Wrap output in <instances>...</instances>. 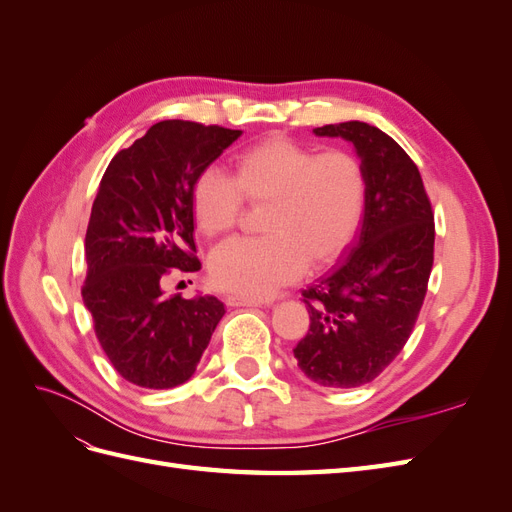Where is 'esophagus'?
Instances as JSON below:
<instances>
[{"mask_svg": "<svg viewBox=\"0 0 512 512\" xmlns=\"http://www.w3.org/2000/svg\"><path fill=\"white\" fill-rule=\"evenodd\" d=\"M226 303H228L230 307H260V305H265V301H258V299H245V297H235V294H232V297H228V299H226Z\"/></svg>", "mask_w": 512, "mask_h": 512, "instance_id": "1", "label": "esophagus"}]
</instances>
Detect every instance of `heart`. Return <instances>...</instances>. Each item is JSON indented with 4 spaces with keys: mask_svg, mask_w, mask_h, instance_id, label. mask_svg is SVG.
I'll list each match as a JSON object with an SVG mask.
<instances>
[{
    "mask_svg": "<svg viewBox=\"0 0 512 512\" xmlns=\"http://www.w3.org/2000/svg\"><path fill=\"white\" fill-rule=\"evenodd\" d=\"M267 203V235L230 239L209 258L213 284L245 299H265L297 280L305 262L327 267L352 245L367 205V170L350 151H324L273 136L232 160V177L205 168L194 181L192 207L205 235L237 226L243 205Z\"/></svg>",
    "mask_w": 512,
    "mask_h": 512,
    "instance_id": "obj_1",
    "label": "heart"
}]
</instances>
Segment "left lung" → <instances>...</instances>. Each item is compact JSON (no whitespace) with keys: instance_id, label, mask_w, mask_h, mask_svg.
Masks as SVG:
<instances>
[{"instance_id":"1","label":"left lung","mask_w":512,"mask_h":512,"mask_svg":"<svg viewBox=\"0 0 512 512\" xmlns=\"http://www.w3.org/2000/svg\"><path fill=\"white\" fill-rule=\"evenodd\" d=\"M367 170L361 239L329 277L303 290L309 331L294 348L303 374L327 389L378 378L404 350L433 267L431 200L418 166L389 134L363 121L331 123Z\"/></svg>"}]
</instances>
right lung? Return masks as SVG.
<instances>
[{
  "instance_id": "add662e5",
  "label": "right lung",
  "mask_w": 512,
  "mask_h": 512,
  "mask_svg": "<svg viewBox=\"0 0 512 512\" xmlns=\"http://www.w3.org/2000/svg\"><path fill=\"white\" fill-rule=\"evenodd\" d=\"M241 130L168 119L106 166L91 207L81 294L96 337L121 378L143 389L190 380L224 316L215 297L164 294L168 275L200 269L196 177Z\"/></svg>"
}]
</instances>
